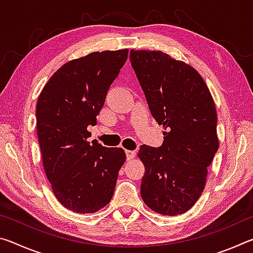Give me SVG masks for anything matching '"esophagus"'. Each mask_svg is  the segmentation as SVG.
I'll return each mask as SVG.
<instances>
[{
  "label": "esophagus",
  "instance_id": "esophagus-1",
  "mask_svg": "<svg viewBox=\"0 0 253 253\" xmlns=\"http://www.w3.org/2000/svg\"><path fill=\"white\" fill-rule=\"evenodd\" d=\"M125 153H126V157H127L128 161L132 160V158H134L135 155H136L135 151H125Z\"/></svg>",
  "mask_w": 253,
  "mask_h": 253
}]
</instances>
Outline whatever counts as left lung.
<instances>
[{
    "instance_id": "left-lung-1",
    "label": "left lung",
    "mask_w": 253,
    "mask_h": 253,
    "mask_svg": "<svg viewBox=\"0 0 253 253\" xmlns=\"http://www.w3.org/2000/svg\"><path fill=\"white\" fill-rule=\"evenodd\" d=\"M129 59L149 110L165 130L162 146L139 148L140 195L153 211L177 215L202 194L219 148L215 106L202 77L185 62L148 50H130Z\"/></svg>"
}]
</instances>
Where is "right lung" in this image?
Masks as SVG:
<instances>
[{
  "label": "right lung",
  "instance_id": "right-lung-1",
  "mask_svg": "<svg viewBox=\"0 0 253 253\" xmlns=\"http://www.w3.org/2000/svg\"><path fill=\"white\" fill-rule=\"evenodd\" d=\"M128 50L92 52L51 76L37 104V132L46 177L55 198L77 213H93L113 198L126 160L119 147L88 142L107 91L125 65Z\"/></svg>",
  "mask_w": 253,
  "mask_h": 253
}]
</instances>
